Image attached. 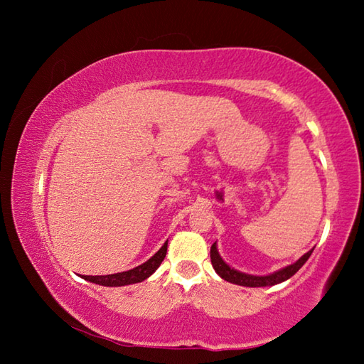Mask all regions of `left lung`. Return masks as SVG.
Wrapping results in <instances>:
<instances>
[{"label":"left lung","instance_id":"8db88e82","mask_svg":"<svg viewBox=\"0 0 364 364\" xmlns=\"http://www.w3.org/2000/svg\"><path fill=\"white\" fill-rule=\"evenodd\" d=\"M311 250H308L305 255H301L297 262L289 264L286 268H281L274 273L267 274V276H254V274H247V273H241V271L231 268L223 258L220 257L218 249H217V242H213L212 249H210V260L213 264V269L217 271V274L221 279H225L228 282H232V284L237 286H244V287H267V286H274L279 284V282H284L289 278L297 273V271L304 267L305 262L310 258Z\"/></svg>","mask_w":364,"mask_h":364}]
</instances>
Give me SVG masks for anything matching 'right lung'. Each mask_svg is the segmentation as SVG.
<instances>
[{"instance_id": "obj_1", "label": "right lung", "mask_w": 364, "mask_h": 364, "mask_svg": "<svg viewBox=\"0 0 364 364\" xmlns=\"http://www.w3.org/2000/svg\"><path fill=\"white\" fill-rule=\"evenodd\" d=\"M167 244L168 241L159 249L157 254H154L149 260L144 262L143 264H139L136 268L122 271V273H115V274H106V276H83V279L95 282V284H100V286H107V287L136 284V282H141L149 278L154 271L160 267V263L164 262L165 255H167Z\"/></svg>"}]
</instances>
